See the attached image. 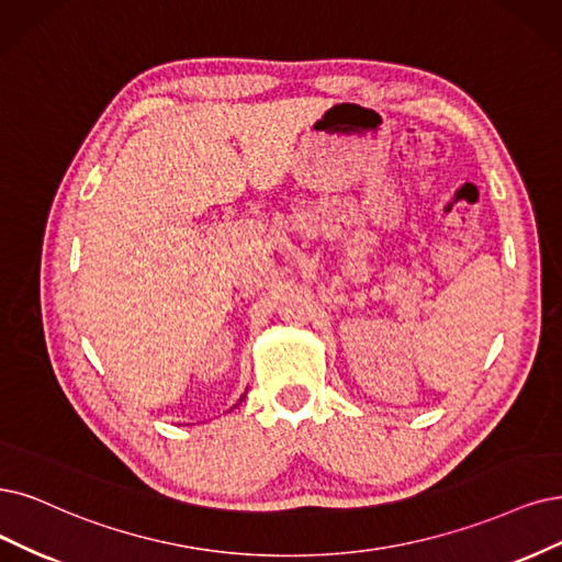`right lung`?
Returning <instances> with one entry per match:
<instances>
[{"mask_svg":"<svg viewBox=\"0 0 562 562\" xmlns=\"http://www.w3.org/2000/svg\"><path fill=\"white\" fill-rule=\"evenodd\" d=\"M243 398H245V396H243ZM243 398H240V401H243Z\"/></svg>","mask_w":562,"mask_h":562,"instance_id":"obj_1","label":"right lung"}]
</instances>
